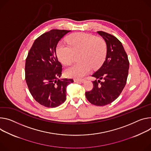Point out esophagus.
Masks as SVG:
<instances>
[{"label":"esophagus","mask_w":151,"mask_h":151,"mask_svg":"<svg viewBox=\"0 0 151 151\" xmlns=\"http://www.w3.org/2000/svg\"><path fill=\"white\" fill-rule=\"evenodd\" d=\"M85 79H74V81L75 82V83H84L85 82Z\"/></svg>","instance_id":"1"}]
</instances>
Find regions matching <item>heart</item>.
I'll return each instance as SVG.
<instances>
[{
	"instance_id": "obj_1",
	"label": "heart",
	"mask_w": 151,
	"mask_h": 151,
	"mask_svg": "<svg viewBox=\"0 0 151 151\" xmlns=\"http://www.w3.org/2000/svg\"><path fill=\"white\" fill-rule=\"evenodd\" d=\"M79 53L80 61L66 68L65 73L68 76L80 78L87 74L91 67L99 68L106 56L107 45L101 37L78 32L68 37L67 43H59L56 47L57 57L64 65L72 63L75 54Z\"/></svg>"
}]
</instances>
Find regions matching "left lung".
<instances>
[{"mask_svg":"<svg viewBox=\"0 0 151 151\" xmlns=\"http://www.w3.org/2000/svg\"><path fill=\"white\" fill-rule=\"evenodd\" d=\"M97 32L105 40L107 53L102 65L92 75L96 79L92 81L93 88L86 92V96L91 104L104 106L115 101L124 88L129 63L122 43L116 37L104 31Z\"/></svg>","mask_w":151,"mask_h":151,"instance_id":"left-lung-1","label":"left lung"}]
</instances>
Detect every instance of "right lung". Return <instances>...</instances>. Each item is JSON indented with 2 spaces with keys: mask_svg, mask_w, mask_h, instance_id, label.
I'll use <instances>...</instances> for the list:
<instances>
[{
  "mask_svg": "<svg viewBox=\"0 0 151 151\" xmlns=\"http://www.w3.org/2000/svg\"><path fill=\"white\" fill-rule=\"evenodd\" d=\"M70 31L52 29L38 37L30 49L25 63V79L34 99L47 108L57 107L66 99V87L73 79L58 78L62 65L56 47L59 41Z\"/></svg>",
  "mask_w": 151,
  "mask_h": 151,
  "instance_id": "1",
  "label": "right lung"
}]
</instances>
